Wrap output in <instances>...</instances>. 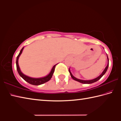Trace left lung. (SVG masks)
Instances as JSON below:
<instances>
[{
  "mask_svg": "<svg viewBox=\"0 0 121 121\" xmlns=\"http://www.w3.org/2000/svg\"><path fill=\"white\" fill-rule=\"evenodd\" d=\"M107 59H108V64H107V66L106 67L105 69H104V70L103 71V72L99 75V76L96 78L94 79H92V80H80V79H77L76 78V77H74L73 75H72V74L71 73V72L70 71V68L69 69V73L70 74V76L71 77V78L72 79H73L74 80H76V81L79 82H80L81 83H83V84H91V83H94L96 81H98V80L100 79L101 78L103 77L104 75L105 74V73L106 72L107 69H108V66H109V58H108V55H107Z\"/></svg>",
  "mask_w": 121,
  "mask_h": 121,
  "instance_id": "left-lung-1",
  "label": "left lung"
}]
</instances>
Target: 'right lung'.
<instances>
[{"instance_id":"1","label":"right lung","mask_w":121,"mask_h":121,"mask_svg":"<svg viewBox=\"0 0 121 121\" xmlns=\"http://www.w3.org/2000/svg\"><path fill=\"white\" fill-rule=\"evenodd\" d=\"M24 49V47L22 48L21 50L20 51V53L18 54V56L17 57V60H16V65H17V69L18 74H19L20 76L22 78L25 80V81L29 83V84H32V85H41L43 84V83L47 82L48 81H49V80L51 79V78L53 76V74L54 72V70L55 68V66L57 65L56 64L53 67V68H52L51 70L50 73L48 74L47 76L42 77V78H31L30 77H28L26 75L24 74L23 72L21 71L20 68L19 67V65H18V58H19L20 56L21 55V54L22 53L23 50Z\"/></svg>"}]
</instances>
